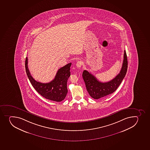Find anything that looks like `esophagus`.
I'll list each match as a JSON object with an SVG mask.
<instances>
[{
	"mask_svg": "<svg viewBox=\"0 0 150 150\" xmlns=\"http://www.w3.org/2000/svg\"><path fill=\"white\" fill-rule=\"evenodd\" d=\"M82 62L81 61H78L77 64H76V66H77L78 68H79L80 69V67H81V66H82Z\"/></svg>",
	"mask_w": 150,
	"mask_h": 150,
	"instance_id": "34e87169",
	"label": "esophagus"
}]
</instances>
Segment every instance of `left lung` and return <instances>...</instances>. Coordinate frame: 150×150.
<instances>
[{"instance_id": "8db88e82", "label": "left lung", "mask_w": 150, "mask_h": 150, "mask_svg": "<svg viewBox=\"0 0 150 150\" xmlns=\"http://www.w3.org/2000/svg\"><path fill=\"white\" fill-rule=\"evenodd\" d=\"M128 67L127 54L124 50V57L121 70L116 77L110 81L102 83L91 73L83 70V78L86 88L90 96L94 99H98L111 94L116 91L125 76Z\"/></svg>"}]
</instances>
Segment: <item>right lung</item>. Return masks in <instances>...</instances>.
<instances>
[{"mask_svg": "<svg viewBox=\"0 0 150 150\" xmlns=\"http://www.w3.org/2000/svg\"><path fill=\"white\" fill-rule=\"evenodd\" d=\"M70 63L58 70L55 78L49 83L36 81L30 74L28 66V57L25 61V69L28 77L33 87L45 98L60 102L64 100L67 93V81L70 77Z\"/></svg>", "mask_w": 150, "mask_h": 150, "instance_id": "1", "label": "right lung"}]
</instances>
